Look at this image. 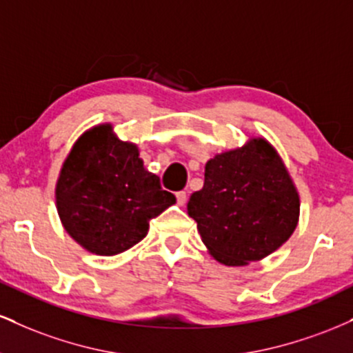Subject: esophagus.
<instances>
[{"label": "esophagus", "instance_id": "esophagus-1", "mask_svg": "<svg viewBox=\"0 0 353 353\" xmlns=\"http://www.w3.org/2000/svg\"><path fill=\"white\" fill-rule=\"evenodd\" d=\"M176 199H177V204L184 205L185 201H188V194H185L184 190H179V192L176 194Z\"/></svg>", "mask_w": 353, "mask_h": 353}]
</instances>
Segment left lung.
Instances as JSON below:
<instances>
[{"label":"left lung","mask_w":353,"mask_h":353,"mask_svg":"<svg viewBox=\"0 0 353 353\" xmlns=\"http://www.w3.org/2000/svg\"><path fill=\"white\" fill-rule=\"evenodd\" d=\"M209 254L229 267L262 261L289 241L301 199L281 154L265 137L208 161L204 185L188 202Z\"/></svg>","instance_id":"left-lung-1"}]
</instances>
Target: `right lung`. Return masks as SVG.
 Here are the masks:
<instances>
[{"mask_svg": "<svg viewBox=\"0 0 353 353\" xmlns=\"http://www.w3.org/2000/svg\"><path fill=\"white\" fill-rule=\"evenodd\" d=\"M64 230L88 252L116 255L145 237L149 221L176 204L144 168L139 148L111 123L92 125L72 144L54 189Z\"/></svg>", "mask_w": 353, "mask_h": 353, "instance_id": "obj_1", "label": "right lung"}]
</instances>
